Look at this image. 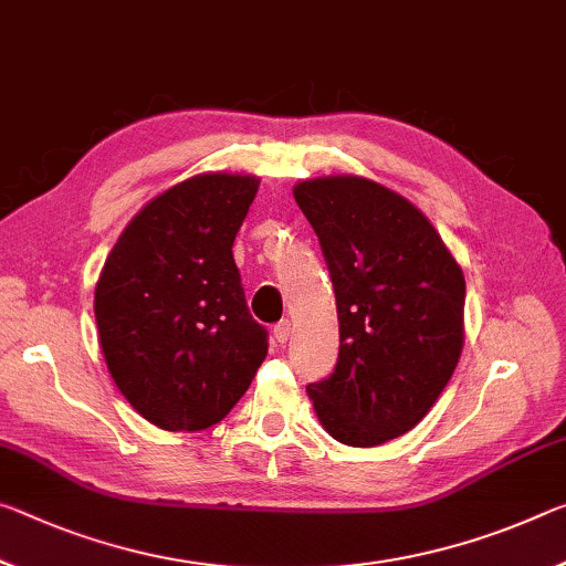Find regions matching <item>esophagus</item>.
Instances as JSON below:
<instances>
[{"instance_id": "esophagus-1", "label": "esophagus", "mask_w": 566, "mask_h": 566, "mask_svg": "<svg viewBox=\"0 0 566 566\" xmlns=\"http://www.w3.org/2000/svg\"><path fill=\"white\" fill-rule=\"evenodd\" d=\"M290 335H292V322H290V319H280V322H276V325H274L276 343L284 345L286 339H290Z\"/></svg>"}]
</instances>
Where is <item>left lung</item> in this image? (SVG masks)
Instances as JSON below:
<instances>
[{"label": "left lung", "instance_id": "8db88e82", "mask_svg": "<svg viewBox=\"0 0 566 566\" xmlns=\"http://www.w3.org/2000/svg\"><path fill=\"white\" fill-rule=\"evenodd\" d=\"M319 239L339 319L337 365L310 382L335 441L373 448L416 428L459 365L465 282L416 206L360 176L294 186Z\"/></svg>", "mask_w": 566, "mask_h": 566}]
</instances>
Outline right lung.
Here are the masks:
<instances>
[{"mask_svg": "<svg viewBox=\"0 0 566 566\" xmlns=\"http://www.w3.org/2000/svg\"><path fill=\"white\" fill-rule=\"evenodd\" d=\"M259 178L203 174L168 188L133 219L95 286V322L115 385L164 430L229 416L264 363L231 254Z\"/></svg>", "mask_w": 566, "mask_h": 566, "instance_id": "1", "label": "right lung"}]
</instances>
